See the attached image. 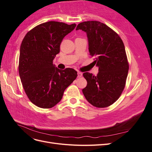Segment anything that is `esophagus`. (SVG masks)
Here are the masks:
<instances>
[{
	"mask_svg": "<svg viewBox=\"0 0 152 152\" xmlns=\"http://www.w3.org/2000/svg\"><path fill=\"white\" fill-rule=\"evenodd\" d=\"M77 74H78V77H81L82 76V73L80 72H78Z\"/></svg>",
	"mask_w": 152,
	"mask_h": 152,
	"instance_id": "esophagus-1",
	"label": "esophagus"
}]
</instances>
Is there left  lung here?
<instances>
[{
    "mask_svg": "<svg viewBox=\"0 0 152 152\" xmlns=\"http://www.w3.org/2000/svg\"><path fill=\"white\" fill-rule=\"evenodd\" d=\"M78 30L87 34L89 52L99 68L96 76L83 73L87 84L82 93L94 107H109L119 98L125 87L129 70L125 46L116 32L99 21L80 23Z\"/></svg>",
    "mask_w": 152,
    "mask_h": 152,
    "instance_id": "1",
    "label": "left lung"
}]
</instances>
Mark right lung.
I'll return each instance as SVG.
<instances>
[{
    "label": "right lung",
    "mask_w": 152,
    "mask_h": 152,
    "mask_svg": "<svg viewBox=\"0 0 152 152\" xmlns=\"http://www.w3.org/2000/svg\"><path fill=\"white\" fill-rule=\"evenodd\" d=\"M76 24L48 21L35 26L23 40L19 58V74L30 102L42 108L53 107L77 77L74 69L59 70L53 59L59 53L63 39Z\"/></svg>",
    "instance_id": "obj_1"
}]
</instances>
